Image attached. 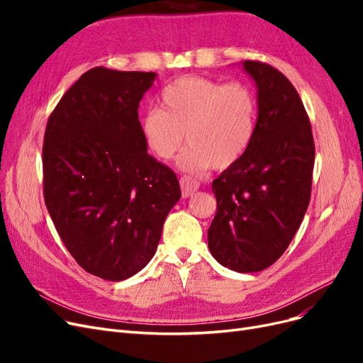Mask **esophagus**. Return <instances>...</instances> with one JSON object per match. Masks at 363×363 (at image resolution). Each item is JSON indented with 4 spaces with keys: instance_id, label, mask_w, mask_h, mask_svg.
I'll return each instance as SVG.
<instances>
[{
    "instance_id": "esophagus-1",
    "label": "esophagus",
    "mask_w": 363,
    "mask_h": 363,
    "mask_svg": "<svg viewBox=\"0 0 363 363\" xmlns=\"http://www.w3.org/2000/svg\"><path fill=\"white\" fill-rule=\"evenodd\" d=\"M180 186H182V194L184 199H188V196H191L194 192L200 189V183L195 179L189 177V175H183L180 179Z\"/></svg>"
}]
</instances>
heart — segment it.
Instances as JSON below:
<instances>
[{"label": "heart", "mask_w": 363, "mask_h": 363, "mask_svg": "<svg viewBox=\"0 0 363 363\" xmlns=\"http://www.w3.org/2000/svg\"><path fill=\"white\" fill-rule=\"evenodd\" d=\"M257 127V98L244 83H221L188 75L169 83L160 94V108L142 113L139 130L147 150L169 160L189 142L179 167L189 172L225 169L250 147Z\"/></svg>", "instance_id": "b5f03b06"}]
</instances>
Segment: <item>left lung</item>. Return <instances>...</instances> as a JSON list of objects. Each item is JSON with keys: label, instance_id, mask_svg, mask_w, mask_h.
Segmentation results:
<instances>
[{"label": "left lung", "instance_id": "8db88e82", "mask_svg": "<svg viewBox=\"0 0 363 363\" xmlns=\"http://www.w3.org/2000/svg\"><path fill=\"white\" fill-rule=\"evenodd\" d=\"M257 87V127L250 147L212 183L216 213L212 256L236 272L271 267L286 248L311 201L315 144L292 83L271 65L245 60Z\"/></svg>", "mask_w": 363, "mask_h": 363}]
</instances>
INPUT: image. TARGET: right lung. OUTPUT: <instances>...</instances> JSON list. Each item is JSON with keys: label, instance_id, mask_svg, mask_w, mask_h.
<instances>
[{"label": "right lung", "instance_id": "1", "mask_svg": "<svg viewBox=\"0 0 363 363\" xmlns=\"http://www.w3.org/2000/svg\"><path fill=\"white\" fill-rule=\"evenodd\" d=\"M156 75L89 69L45 128L43 199L54 227L75 262L108 281L147 265L182 196L177 175L148 155L139 130V103Z\"/></svg>", "mask_w": 363, "mask_h": 363}]
</instances>
